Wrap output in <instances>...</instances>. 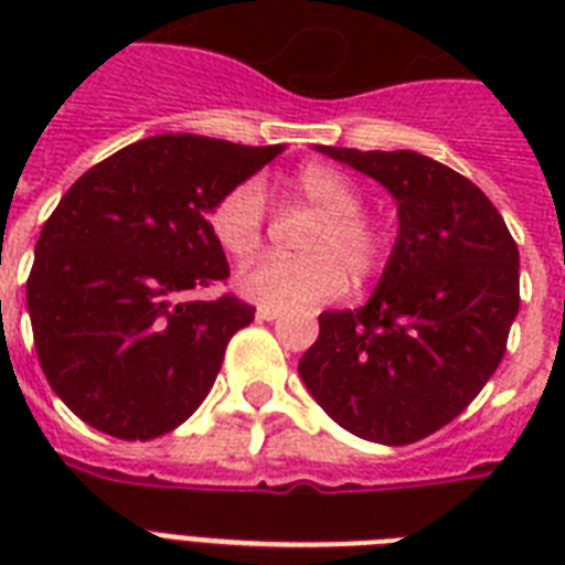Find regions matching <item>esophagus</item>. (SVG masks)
<instances>
[{
	"label": "esophagus",
	"mask_w": 565,
	"mask_h": 565,
	"mask_svg": "<svg viewBox=\"0 0 565 565\" xmlns=\"http://www.w3.org/2000/svg\"><path fill=\"white\" fill-rule=\"evenodd\" d=\"M281 317V310L275 308H257V319H264V322H273V319Z\"/></svg>",
	"instance_id": "1"
}]
</instances>
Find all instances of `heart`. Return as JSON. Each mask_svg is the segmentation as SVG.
Masks as SVG:
<instances>
[{"label": "heart", "instance_id": "heart-1", "mask_svg": "<svg viewBox=\"0 0 565 565\" xmlns=\"http://www.w3.org/2000/svg\"><path fill=\"white\" fill-rule=\"evenodd\" d=\"M284 193L319 213L301 243L305 257H264L239 269L237 290L260 308L310 310L334 299L354 281H366L384 264V237L363 220V195L345 172L308 163L287 179ZM266 199L257 181H243L222 193L207 213V225L225 252L246 260L264 243Z\"/></svg>", "mask_w": 565, "mask_h": 565}]
</instances>
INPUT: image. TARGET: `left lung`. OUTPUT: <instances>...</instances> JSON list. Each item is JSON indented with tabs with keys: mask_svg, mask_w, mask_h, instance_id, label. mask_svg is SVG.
Returning <instances> with one entry per match:
<instances>
[{
	"mask_svg": "<svg viewBox=\"0 0 565 565\" xmlns=\"http://www.w3.org/2000/svg\"><path fill=\"white\" fill-rule=\"evenodd\" d=\"M317 152L393 195L398 234L370 301L319 313L299 375L354 437L407 446L463 413L499 370L519 313V248L495 204L428 154Z\"/></svg>",
	"mask_w": 565,
	"mask_h": 565,
	"instance_id": "8db88e82",
	"label": "left lung"
}]
</instances>
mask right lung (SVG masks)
Segmentation results:
<instances>
[{"mask_svg": "<svg viewBox=\"0 0 565 565\" xmlns=\"http://www.w3.org/2000/svg\"><path fill=\"white\" fill-rule=\"evenodd\" d=\"M281 152L158 135L66 190L40 231L25 301L43 375L78 419L152 439L204 402L228 340L255 319L234 296L188 299L228 278L207 213Z\"/></svg>", "mask_w": 565, "mask_h": 565, "instance_id": "obj_1", "label": "right lung"}]
</instances>
